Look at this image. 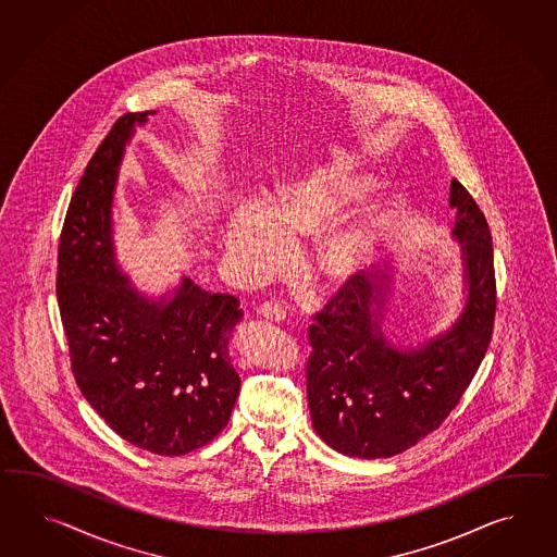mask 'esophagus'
<instances>
[{"mask_svg":"<svg viewBox=\"0 0 557 557\" xmlns=\"http://www.w3.org/2000/svg\"><path fill=\"white\" fill-rule=\"evenodd\" d=\"M259 318L272 320V322H284L285 310L277 301H265L258 310Z\"/></svg>","mask_w":557,"mask_h":557,"instance_id":"34e87169","label":"esophagus"}]
</instances>
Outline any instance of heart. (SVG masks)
<instances>
[{
    "label": "heart",
    "instance_id": "heart-1",
    "mask_svg": "<svg viewBox=\"0 0 557 557\" xmlns=\"http://www.w3.org/2000/svg\"><path fill=\"white\" fill-rule=\"evenodd\" d=\"M370 189L367 173L350 164L315 166L304 177L285 185L270 205L239 201L225 221V247L245 272L263 277L277 272L285 261L280 233L292 239H308L326 227ZM332 225V224H331ZM382 213L379 205H368L360 213L339 219L315 244L313 272L327 284H348L367 270L379 244Z\"/></svg>",
    "mask_w": 557,
    "mask_h": 557
}]
</instances>
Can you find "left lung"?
<instances>
[{
  "mask_svg": "<svg viewBox=\"0 0 557 557\" xmlns=\"http://www.w3.org/2000/svg\"><path fill=\"white\" fill-rule=\"evenodd\" d=\"M453 242L461 245L462 304L445 330L417 346L388 336L394 268L356 275L310 326L308 407L320 438L348 457L386 459L441 426L485 358L495 320L487 221L459 181L450 183Z\"/></svg>",
  "mask_w": 557,
  "mask_h": 557,
  "instance_id": "1",
  "label": "left lung"
}]
</instances>
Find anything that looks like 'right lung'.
<instances>
[{
    "label": "right lung",
    "instance_id": "1",
    "mask_svg": "<svg viewBox=\"0 0 557 557\" xmlns=\"http://www.w3.org/2000/svg\"><path fill=\"white\" fill-rule=\"evenodd\" d=\"M152 114H124L86 166L60 235L55 294L84 398L131 445L177 457L230 422L242 388L230 342L244 312L187 275L152 298L123 273L114 193L126 145Z\"/></svg>",
    "mask_w": 557,
    "mask_h": 557
}]
</instances>
